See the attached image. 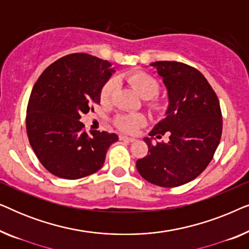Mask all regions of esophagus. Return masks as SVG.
<instances>
[{
  "label": "esophagus",
  "instance_id": "obj_1",
  "mask_svg": "<svg viewBox=\"0 0 249 249\" xmlns=\"http://www.w3.org/2000/svg\"><path fill=\"white\" fill-rule=\"evenodd\" d=\"M120 139H121V141H125V142H132L136 141L135 138L128 137V136H124V135H121V136H120Z\"/></svg>",
  "mask_w": 249,
  "mask_h": 249
}]
</instances>
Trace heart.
I'll use <instances>...</instances> for the list:
<instances>
[{
  "instance_id": "b5f03b06",
  "label": "heart",
  "mask_w": 249,
  "mask_h": 249,
  "mask_svg": "<svg viewBox=\"0 0 249 249\" xmlns=\"http://www.w3.org/2000/svg\"><path fill=\"white\" fill-rule=\"evenodd\" d=\"M127 81L138 91L145 100L153 98L159 93L160 86L155 78L144 72L131 73L127 77ZM115 91V81L110 80L104 85L101 91V100L104 104L111 103ZM153 108H159V104L152 103ZM145 124V118L142 114H124L117 118V125L127 132H134L138 127Z\"/></svg>"
}]
</instances>
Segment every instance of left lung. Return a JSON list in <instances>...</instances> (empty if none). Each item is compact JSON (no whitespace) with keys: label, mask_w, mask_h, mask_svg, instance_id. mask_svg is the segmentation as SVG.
Wrapping results in <instances>:
<instances>
[{"label":"left lung","mask_w":249,"mask_h":249,"mask_svg":"<svg viewBox=\"0 0 249 249\" xmlns=\"http://www.w3.org/2000/svg\"><path fill=\"white\" fill-rule=\"evenodd\" d=\"M168 93L164 119L145 137V158L136 166L153 185L178 187L197 178L212 160L222 134L220 102L206 78L195 68L176 61L149 64ZM168 142L160 141L162 135ZM156 142H154V141Z\"/></svg>","instance_id":"obj_1"}]
</instances>
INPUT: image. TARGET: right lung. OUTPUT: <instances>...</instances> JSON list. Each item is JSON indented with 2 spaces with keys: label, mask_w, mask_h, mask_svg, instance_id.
Listing matches in <instances>:
<instances>
[{
  "label": "right lung",
  "mask_w": 249,
  "mask_h": 249,
  "mask_svg": "<svg viewBox=\"0 0 249 249\" xmlns=\"http://www.w3.org/2000/svg\"><path fill=\"white\" fill-rule=\"evenodd\" d=\"M114 72L107 60L74 53L47 67L36 81L27 107V135L39 162L52 175L80 179L103 166L118 135L97 130L88 135L79 120L91 104L100 103L102 88Z\"/></svg>",
  "instance_id": "1"
}]
</instances>
